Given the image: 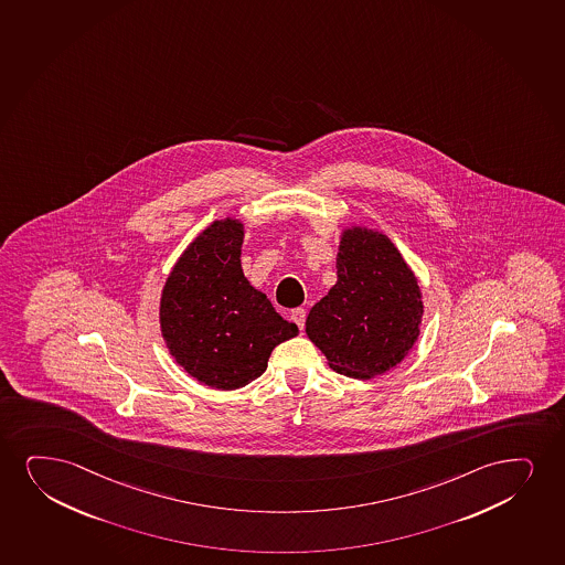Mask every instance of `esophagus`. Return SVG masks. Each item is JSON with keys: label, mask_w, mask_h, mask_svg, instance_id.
<instances>
[{"label": "esophagus", "mask_w": 565, "mask_h": 565, "mask_svg": "<svg viewBox=\"0 0 565 565\" xmlns=\"http://www.w3.org/2000/svg\"><path fill=\"white\" fill-rule=\"evenodd\" d=\"M291 320L297 323V328H305V321H307V310L305 308H295L291 312Z\"/></svg>", "instance_id": "34e87169"}]
</instances>
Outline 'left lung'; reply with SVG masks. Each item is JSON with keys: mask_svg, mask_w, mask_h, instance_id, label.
Here are the masks:
<instances>
[{"mask_svg": "<svg viewBox=\"0 0 565 565\" xmlns=\"http://www.w3.org/2000/svg\"><path fill=\"white\" fill-rule=\"evenodd\" d=\"M423 312L417 278L396 245L352 226L342 232L337 284L308 313L307 334L331 370L373 379L409 354Z\"/></svg>", "mask_w": 565, "mask_h": 565, "instance_id": "obj_1", "label": "left lung"}]
</instances>
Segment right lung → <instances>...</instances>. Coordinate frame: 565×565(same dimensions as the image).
Masks as SVG:
<instances>
[{
  "mask_svg": "<svg viewBox=\"0 0 565 565\" xmlns=\"http://www.w3.org/2000/svg\"><path fill=\"white\" fill-rule=\"evenodd\" d=\"M242 244L244 224L215 221L182 253L161 291V334L174 362L218 391L255 381L279 342L299 333L245 278Z\"/></svg>",
  "mask_w": 565,
  "mask_h": 565,
  "instance_id": "add662e5",
  "label": "right lung"
}]
</instances>
